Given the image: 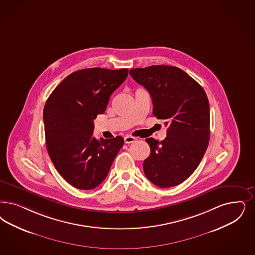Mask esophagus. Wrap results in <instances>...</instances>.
<instances>
[{"mask_svg": "<svg viewBox=\"0 0 255 255\" xmlns=\"http://www.w3.org/2000/svg\"><path fill=\"white\" fill-rule=\"evenodd\" d=\"M135 140H136L135 137L130 136V135H126V136L124 137V142H125L126 144H130V143H132V142H134Z\"/></svg>", "mask_w": 255, "mask_h": 255, "instance_id": "obj_1", "label": "esophagus"}]
</instances>
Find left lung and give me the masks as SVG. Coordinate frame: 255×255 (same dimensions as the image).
<instances>
[{
  "instance_id": "obj_1",
  "label": "left lung",
  "mask_w": 255,
  "mask_h": 255,
  "mask_svg": "<svg viewBox=\"0 0 255 255\" xmlns=\"http://www.w3.org/2000/svg\"><path fill=\"white\" fill-rule=\"evenodd\" d=\"M149 91L152 114L167 121V137L146 141L150 153L143 162L146 177L166 188L180 185L201 163L210 138V108L203 88L184 70L166 65L130 70Z\"/></svg>"
}]
</instances>
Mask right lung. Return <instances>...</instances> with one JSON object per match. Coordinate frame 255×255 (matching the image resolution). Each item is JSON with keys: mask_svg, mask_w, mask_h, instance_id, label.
<instances>
[{"mask_svg": "<svg viewBox=\"0 0 255 255\" xmlns=\"http://www.w3.org/2000/svg\"><path fill=\"white\" fill-rule=\"evenodd\" d=\"M127 76L128 69L78 70L63 80L45 104L48 153L75 188L89 190L102 184L123 146L122 136L97 140L92 133L97 115L105 113L110 96Z\"/></svg>", "mask_w": 255, "mask_h": 255, "instance_id": "1", "label": "right lung"}]
</instances>
